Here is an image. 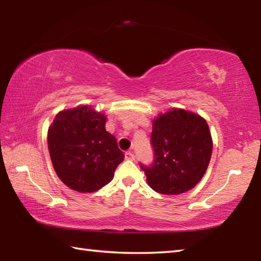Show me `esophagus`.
Listing matches in <instances>:
<instances>
[{"instance_id": "obj_1", "label": "esophagus", "mask_w": 261, "mask_h": 261, "mask_svg": "<svg viewBox=\"0 0 261 261\" xmlns=\"http://www.w3.org/2000/svg\"><path fill=\"white\" fill-rule=\"evenodd\" d=\"M125 160H135V154L132 152H125Z\"/></svg>"}]
</instances>
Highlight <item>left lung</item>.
Returning <instances> with one entry per match:
<instances>
[{
    "label": "left lung",
    "mask_w": 261,
    "mask_h": 261,
    "mask_svg": "<svg viewBox=\"0 0 261 261\" xmlns=\"http://www.w3.org/2000/svg\"><path fill=\"white\" fill-rule=\"evenodd\" d=\"M149 166L140 163L149 187L162 194L192 189L206 173L211 160V132L204 118L183 109L160 115L153 122Z\"/></svg>",
    "instance_id": "left-lung-1"
}]
</instances>
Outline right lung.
I'll return each mask as SVG.
<instances>
[{"instance_id":"right-lung-1","label":"right lung","mask_w":261,"mask_h":261,"mask_svg":"<svg viewBox=\"0 0 261 261\" xmlns=\"http://www.w3.org/2000/svg\"><path fill=\"white\" fill-rule=\"evenodd\" d=\"M106 117L88 106L63 110L48 129V148L57 176L78 192L98 191L124 160Z\"/></svg>"}]
</instances>
